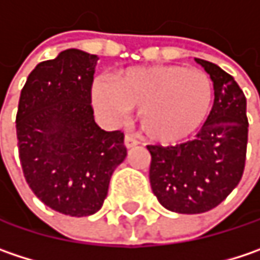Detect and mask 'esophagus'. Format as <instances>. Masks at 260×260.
Returning <instances> with one entry per match:
<instances>
[{"label": "esophagus", "instance_id": "34e87169", "mask_svg": "<svg viewBox=\"0 0 260 260\" xmlns=\"http://www.w3.org/2000/svg\"><path fill=\"white\" fill-rule=\"evenodd\" d=\"M124 145H125V148H127V149H130V148H133V146L139 145V142L135 139V138H132V136H125V138H124Z\"/></svg>", "mask_w": 260, "mask_h": 260}]
</instances>
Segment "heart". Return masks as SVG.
<instances>
[{
	"instance_id": "obj_1",
	"label": "heart",
	"mask_w": 260,
	"mask_h": 260,
	"mask_svg": "<svg viewBox=\"0 0 260 260\" xmlns=\"http://www.w3.org/2000/svg\"><path fill=\"white\" fill-rule=\"evenodd\" d=\"M213 98L209 77L179 65L132 68L118 74L112 85L99 83L93 102L111 118L138 111L142 135L170 145L188 138L206 120Z\"/></svg>"
}]
</instances>
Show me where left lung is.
I'll list each match as a JSON object with an SVG mask.
<instances>
[{"label":"left lung","mask_w":260,"mask_h":260,"mask_svg":"<svg viewBox=\"0 0 260 260\" xmlns=\"http://www.w3.org/2000/svg\"><path fill=\"white\" fill-rule=\"evenodd\" d=\"M210 75L214 102L194 140L176 146L148 145L149 180L159 204L182 214L204 213L219 206L244 172L249 121L246 96L228 72L195 59Z\"/></svg>","instance_id":"obj_1"}]
</instances>
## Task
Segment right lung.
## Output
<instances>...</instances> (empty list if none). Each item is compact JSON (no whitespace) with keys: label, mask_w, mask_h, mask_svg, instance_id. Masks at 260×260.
Here are the masks:
<instances>
[{"label":"right lung","mask_w":260,"mask_h":260,"mask_svg":"<svg viewBox=\"0 0 260 260\" xmlns=\"http://www.w3.org/2000/svg\"><path fill=\"white\" fill-rule=\"evenodd\" d=\"M99 57L68 48L41 62L22 88L16 115L19 158L29 188L46 206L84 217L101 210L127 149L121 132L93 115L91 84Z\"/></svg>","instance_id":"obj_1"}]
</instances>
